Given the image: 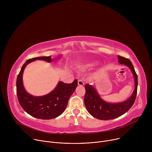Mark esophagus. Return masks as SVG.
<instances>
[{
	"instance_id": "1",
	"label": "esophagus",
	"mask_w": 152,
	"mask_h": 152,
	"mask_svg": "<svg viewBox=\"0 0 152 152\" xmlns=\"http://www.w3.org/2000/svg\"><path fill=\"white\" fill-rule=\"evenodd\" d=\"M78 85L80 86H83L84 85V82L82 79H79L78 80Z\"/></svg>"
}]
</instances>
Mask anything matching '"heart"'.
Listing matches in <instances>:
<instances>
[{"instance_id":"heart-1","label":"heart","mask_w":152,"mask_h":152,"mask_svg":"<svg viewBox=\"0 0 152 152\" xmlns=\"http://www.w3.org/2000/svg\"><path fill=\"white\" fill-rule=\"evenodd\" d=\"M97 64V61H93V62H90V63L87 65V67H89V68H91V67H94L95 66H96Z\"/></svg>"}]
</instances>
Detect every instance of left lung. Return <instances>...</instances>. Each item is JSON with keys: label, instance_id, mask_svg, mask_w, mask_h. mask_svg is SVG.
<instances>
[{"label": "left lung", "instance_id": "obj_1", "mask_svg": "<svg viewBox=\"0 0 152 152\" xmlns=\"http://www.w3.org/2000/svg\"><path fill=\"white\" fill-rule=\"evenodd\" d=\"M118 62L124 64L131 70L135 79V90L132 95L125 102L118 103H110L103 100L94 86L86 83L85 86V94L84 102L86 110L94 117L102 120H107L117 118L128 111L134 104L137 94L138 77L132 63L129 59L118 56Z\"/></svg>", "mask_w": 152, "mask_h": 152}]
</instances>
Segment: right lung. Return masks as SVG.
I'll return each instance as SVG.
<instances>
[{"mask_svg":"<svg viewBox=\"0 0 152 152\" xmlns=\"http://www.w3.org/2000/svg\"><path fill=\"white\" fill-rule=\"evenodd\" d=\"M37 59L52 62L51 56L36 57L28 59L23 65L16 81L17 95L18 102L23 110L31 116L43 120L55 118L66 110L68 101L77 86V80L75 79L72 83H65L59 82L56 87L49 94L35 97L28 94L24 88L23 84V73L27 65Z\"/></svg>","mask_w":152,"mask_h":152,"instance_id":"right-lung-1","label":"right lung"}]
</instances>
